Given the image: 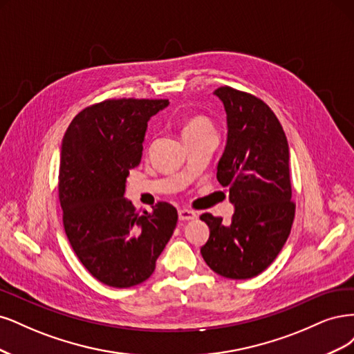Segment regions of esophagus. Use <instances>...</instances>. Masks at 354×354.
Wrapping results in <instances>:
<instances>
[{
  "instance_id": "esophagus-1",
  "label": "esophagus",
  "mask_w": 354,
  "mask_h": 354,
  "mask_svg": "<svg viewBox=\"0 0 354 354\" xmlns=\"http://www.w3.org/2000/svg\"><path fill=\"white\" fill-rule=\"evenodd\" d=\"M178 214H179V221H182V222L197 219V213L192 212V210H188V209H180L178 212Z\"/></svg>"
}]
</instances>
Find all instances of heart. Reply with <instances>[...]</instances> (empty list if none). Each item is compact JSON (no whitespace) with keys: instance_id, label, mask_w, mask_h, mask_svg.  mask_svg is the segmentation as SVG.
Here are the masks:
<instances>
[{"instance_id":"b5f03b06","label":"heart","mask_w":354,"mask_h":354,"mask_svg":"<svg viewBox=\"0 0 354 354\" xmlns=\"http://www.w3.org/2000/svg\"><path fill=\"white\" fill-rule=\"evenodd\" d=\"M206 129H212L210 123L203 119V118H194L191 120H188L185 123L184 129H182V135H189V133H196V132H200V131H206Z\"/></svg>"}]
</instances>
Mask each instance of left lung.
<instances>
[{
	"instance_id": "left-lung-1",
	"label": "left lung",
	"mask_w": 354,
	"mask_h": 354,
	"mask_svg": "<svg viewBox=\"0 0 354 354\" xmlns=\"http://www.w3.org/2000/svg\"><path fill=\"white\" fill-rule=\"evenodd\" d=\"M223 102L227 138L218 165V180L230 191L235 212L227 225L204 213L210 235L201 247L209 268L230 279H248L277 259L291 232L290 148L285 132L266 102L221 86L213 93Z\"/></svg>"
}]
</instances>
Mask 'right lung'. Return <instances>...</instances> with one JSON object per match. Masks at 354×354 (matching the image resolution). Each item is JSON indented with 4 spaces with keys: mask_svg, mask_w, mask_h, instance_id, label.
<instances>
[{
    "mask_svg": "<svg viewBox=\"0 0 354 354\" xmlns=\"http://www.w3.org/2000/svg\"><path fill=\"white\" fill-rule=\"evenodd\" d=\"M167 100H106L77 113L60 154L63 225L81 263L100 282L129 288L151 277L172 236L176 209L158 201L135 212L124 198L129 170L141 162L147 123Z\"/></svg>",
    "mask_w": 354,
    "mask_h": 354,
    "instance_id": "right-lung-1",
    "label": "right lung"
}]
</instances>
